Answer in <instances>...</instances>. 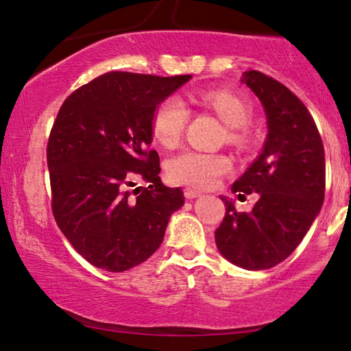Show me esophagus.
Wrapping results in <instances>:
<instances>
[{
	"label": "esophagus",
	"mask_w": 351,
	"mask_h": 351,
	"mask_svg": "<svg viewBox=\"0 0 351 351\" xmlns=\"http://www.w3.org/2000/svg\"><path fill=\"white\" fill-rule=\"evenodd\" d=\"M184 195H185L186 199H195V198H198V196H201L199 191L198 190H193V189H185L184 190Z\"/></svg>",
	"instance_id": "34e87169"
}]
</instances>
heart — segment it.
<instances>
[{
	"label": "heart",
	"instance_id": "1",
	"mask_svg": "<svg viewBox=\"0 0 351 351\" xmlns=\"http://www.w3.org/2000/svg\"><path fill=\"white\" fill-rule=\"evenodd\" d=\"M196 104L213 108L220 114L228 126L244 128L252 114L251 104L241 95L227 89L206 90L193 97ZM190 119V110L180 97H167L158 105L153 117V132L165 147H174L184 136ZM234 141H241L243 129L232 134ZM232 169V160L222 153L201 152L195 148L177 153L167 162V174L177 184L195 186V189H209L215 185L220 177Z\"/></svg>",
	"mask_w": 351,
	"mask_h": 351
}]
</instances>
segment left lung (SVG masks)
Wrapping results in <instances>:
<instances>
[{"instance_id":"obj_1","label":"left lung","mask_w":351,"mask_h":351,"mask_svg":"<svg viewBox=\"0 0 351 351\" xmlns=\"http://www.w3.org/2000/svg\"><path fill=\"white\" fill-rule=\"evenodd\" d=\"M267 114L262 153L234 182L233 193H257L251 213H227L215 230L222 256L246 270H267L294 252L324 201L326 162L318 128L304 102L257 70L243 75Z\"/></svg>"}]
</instances>
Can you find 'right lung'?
<instances>
[{"mask_svg": "<svg viewBox=\"0 0 351 351\" xmlns=\"http://www.w3.org/2000/svg\"><path fill=\"white\" fill-rule=\"evenodd\" d=\"M190 78L110 71L62 104L47 142L52 214L90 265L117 273L145 262L184 206L150 143L158 105ZM136 180L149 186L132 191Z\"/></svg>", "mask_w": 351, "mask_h": 351, "instance_id": "1", "label": "right lung"}]
</instances>
